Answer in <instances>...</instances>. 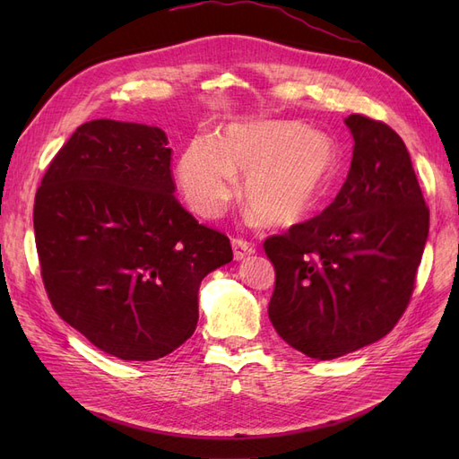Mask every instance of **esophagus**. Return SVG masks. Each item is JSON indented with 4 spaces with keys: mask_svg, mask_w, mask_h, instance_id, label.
<instances>
[{
    "mask_svg": "<svg viewBox=\"0 0 459 459\" xmlns=\"http://www.w3.org/2000/svg\"><path fill=\"white\" fill-rule=\"evenodd\" d=\"M231 247H233V256L235 260H243L247 256L255 255V247L251 243H247L243 239H233L231 241Z\"/></svg>",
    "mask_w": 459,
    "mask_h": 459,
    "instance_id": "1",
    "label": "esophagus"
}]
</instances>
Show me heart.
<instances>
[{"label":"heart","instance_id":"1","mask_svg":"<svg viewBox=\"0 0 459 459\" xmlns=\"http://www.w3.org/2000/svg\"><path fill=\"white\" fill-rule=\"evenodd\" d=\"M337 164L329 135L295 120H245L221 128L214 140L191 142L178 160V184L189 208L216 218L238 182L248 218L293 226L327 195Z\"/></svg>","mask_w":459,"mask_h":459}]
</instances>
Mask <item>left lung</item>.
I'll use <instances>...</instances> for the list:
<instances>
[{
    "instance_id": "obj_1",
    "label": "left lung",
    "mask_w": 459,
    "mask_h": 459,
    "mask_svg": "<svg viewBox=\"0 0 459 459\" xmlns=\"http://www.w3.org/2000/svg\"><path fill=\"white\" fill-rule=\"evenodd\" d=\"M354 147L325 211L270 238V322L287 344L333 359L383 339L404 314L429 235V208L402 137L362 115L344 118Z\"/></svg>"
}]
</instances>
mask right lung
Masks as SVG:
<instances>
[{
	"mask_svg": "<svg viewBox=\"0 0 459 459\" xmlns=\"http://www.w3.org/2000/svg\"><path fill=\"white\" fill-rule=\"evenodd\" d=\"M172 149L157 126L82 124L51 160L34 203L53 308L103 352L149 362L197 327L199 287L231 262L224 233L174 197Z\"/></svg>",
	"mask_w": 459,
	"mask_h": 459,
	"instance_id": "right-lung-1",
	"label": "right lung"
}]
</instances>
